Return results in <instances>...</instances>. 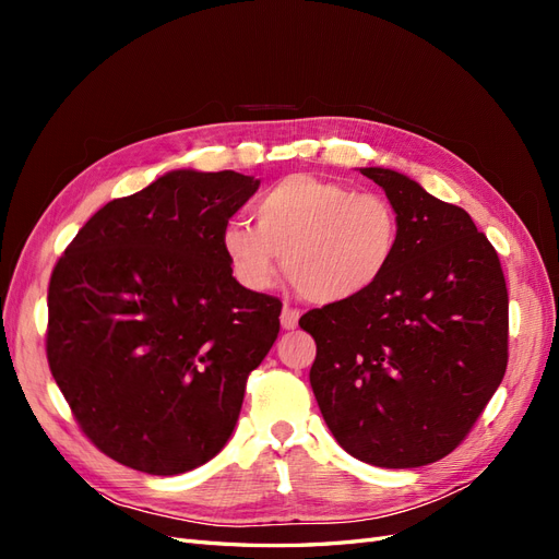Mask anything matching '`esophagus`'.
I'll list each match as a JSON object with an SVG mask.
<instances>
[{"mask_svg": "<svg viewBox=\"0 0 559 559\" xmlns=\"http://www.w3.org/2000/svg\"><path fill=\"white\" fill-rule=\"evenodd\" d=\"M298 319H300V312L294 310V308H284L282 310V317H280V324L284 331H294L298 326Z\"/></svg>", "mask_w": 559, "mask_h": 559, "instance_id": "obj_1", "label": "esophagus"}]
</instances>
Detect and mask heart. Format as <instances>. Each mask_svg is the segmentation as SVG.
I'll return each mask as SVG.
<instances>
[{"label": "heart", "mask_w": 559, "mask_h": 559, "mask_svg": "<svg viewBox=\"0 0 559 559\" xmlns=\"http://www.w3.org/2000/svg\"><path fill=\"white\" fill-rule=\"evenodd\" d=\"M222 249L235 277L253 292L282 270L317 306L359 298L389 273L401 249V216L384 195L296 173L253 202V224L233 218Z\"/></svg>", "instance_id": "obj_1"}]
</instances>
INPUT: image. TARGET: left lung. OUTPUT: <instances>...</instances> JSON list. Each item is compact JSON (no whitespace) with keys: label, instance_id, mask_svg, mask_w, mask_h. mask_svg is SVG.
<instances>
[{"label":"left lung","instance_id":"8db88e82","mask_svg":"<svg viewBox=\"0 0 559 559\" xmlns=\"http://www.w3.org/2000/svg\"><path fill=\"white\" fill-rule=\"evenodd\" d=\"M401 216L389 273L359 298L300 317L310 384L345 452L382 468L443 460L503 380L509 292L495 247L456 205L389 167H359Z\"/></svg>","mask_w":559,"mask_h":559}]
</instances>
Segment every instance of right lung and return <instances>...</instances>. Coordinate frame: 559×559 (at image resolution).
Listing matches in <instances>:
<instances>
[{
	"label": "right lung",
	"mask_w": 559,
	"mask_h": 559,
	"mask_svg": "<svg viewBox=\"0 0 559 559\" xmlns=\"http://www.w3.org/2000/svg\"><path fill=\"white\" fill-rule=\"evenodd\" d=\"M261 179L173 170L91 216L48 284V366L91 441L177 476L222 452L282 302L233 277L228 218Z\"/></svg>",
	"instance_id": "right-lung-1"
}]
</instances>
